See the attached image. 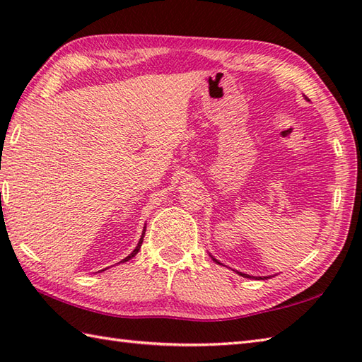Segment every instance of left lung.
Returning <instances> with one entry per match:
<instances>
[{
  "instance_id": "1",
  "label": "left lung",
  "mask_w": 362,
  "mask_h": 362,
  "mask_svg": "<svg viewBox=\"0 0 362 362\" xmlns=\"http://www.w3.org/2000/svg\"><path fill=\"white\" fill-rule=\"evenodd\" d=\"M304 97H305V95H304ZM305 100H308V98L305 97ZM209 257H211V259L214 260V262H216V264H219V265H222V264L219 262V260H217V259H216V257H214V256H213L211 253H209ZM236 273H238L239 276H242V277H248V279H270V277H272V276H262V277H260V276H259V277H257V276H250V274H245V273H240V272H236Z\"/></svg>"
}]
</instances>
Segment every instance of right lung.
<instances>
[{
    "label": "right lung",
    "instance_id": "add662e5",
    "mask_svg": "<svg viewBox=\"0 0 362 362\" xmlns=\"http://www.w3.org/2000/svg\"><path fill=\"white\" fill-rule=\"evenodd\" d=\"M145 228H146V225H145V226H143V233H141V236H140V240H139V243H137V247L132 250V253H131V255H128V256H126L124 259H122L119 264H123V262H128V260H129V259H132L134 256H136V255L139 253V251H140V247H141V243H143V238H145V231H146ZM105 270H106V268H105ZM105 270H100V272H105Z\"/></svg>",
    "mask_w": 362,
    "mask_h": 362
}]
</instances>
